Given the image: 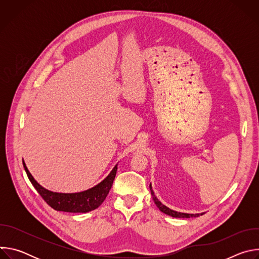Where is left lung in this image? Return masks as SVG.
Instances as JSON below:
<instances>
[{
	"label": "left lung",
	"instance_id": "1",
	"mask_svg": "<svg viewBox=\"0 0 259 259\" xmlns=\"http://www.w3.org/2000/svg\"><path fill=\"white\" fill-rule=\"evenodd\" d=\"M150 190H151V193H152V196H153V199L157 205V207L165 214L167 215H170L172 217H175V218H190V217H197L199 216L200 214H188V213H181V212H177V211H174V210H171L170 208L166 207L165 205H163L158 199L157 197L155 196L154 194V191L152 189V184H150ZM201 215H203V213H201Z\"/></svg>",
	"mask_w": 259,
	"mask_h": 259
}]
</instances>
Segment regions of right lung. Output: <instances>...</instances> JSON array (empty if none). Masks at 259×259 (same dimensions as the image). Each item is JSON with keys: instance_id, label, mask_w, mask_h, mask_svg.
<instances>
[{"instance_id": "add662e5", "label": "right lung", "mask_w": 259, "mask_h": 259, "mask_svg": "<svg viewBox=\"0 0 259 259\" xmlns=\"http://www.w3.org/2000/svg\"><path fill=\"white\" fill-rule=\"evenodd\" d=\"M23 167L26 171L28 179L32 183V186L34 187L36 192L40 194V196L50 207L57 211L71 213H86L98 208L105 200L106 196L109 193V190L112 189L118 169V165H116L105 179H103L100 183L97 184V186L88 191L76 194H61L53 193L51 191L44 189L34 180L32 175L26 168L24 162Z\"/></svg>"}]
</instances>
